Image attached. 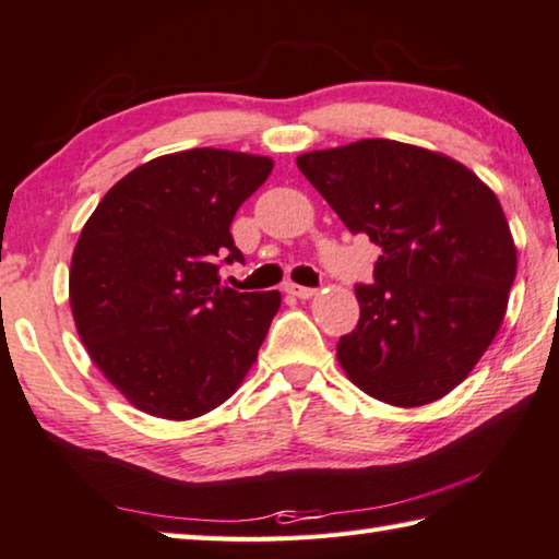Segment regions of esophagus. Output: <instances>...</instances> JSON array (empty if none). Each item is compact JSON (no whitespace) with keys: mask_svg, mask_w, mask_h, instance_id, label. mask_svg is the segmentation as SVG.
I'll return each mask as SVG.
<instances>
[{"mask_svg":"<svg viewBox=\"0 0 559 559\" xmlns=\"http://www.w3.org/2000/svg\"><path fill=\"white\" fill-rule=\"evenodd\" d=\"M286 290L290 293V296H296V298H300V300H308V298H313V296H318V290H316V288L296 286V283H288V286H286Z\"/></svg>","mask_w":559,"mask_h":559,"instance_id":"1","label":"esophagus"}]
</instances>
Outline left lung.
Masks as SVG:
<instances>
[{
    "label": "left lung",
    "instance_id": "obj_1",
    "mask_svg": "<svg viewBox=\"0 0 559 559\" xmlns=\"http://www.w3.org/2000/svg\"><path fill=\"white\" fill-rule=\"evenodd\" d=\"M296 165L353 234L382 249L337 343L349 382L392 406L441 400L493 343L518 251L493 189L431 150L367 138Z\"/></svg>",
    "mask_w": 559,
    "mask_h": 559
}]
</instances>
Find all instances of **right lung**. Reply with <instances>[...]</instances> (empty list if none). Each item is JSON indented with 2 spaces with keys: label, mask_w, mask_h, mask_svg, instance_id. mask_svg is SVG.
Instances as JSON below:
<instances>
[{
  "label": "right lung",
  "mask_w": 559,
  "mask_h": 559,
  "mask_svg": "<svg viewBox=\"0 0 559 559\" xmlns=\"http://www.w3.org/2000/svg\"><path fill=\"white\" fill-rule=\"evenodd\" d=\"M271 157L194 147L150 159L108 189L69 271L81 343L106 380L159 419L216 409L257 362L281 293L222 286L243 261L229 226Z\"/></svg>",
  "instance_id": "add662e5"
}]
</instances>
